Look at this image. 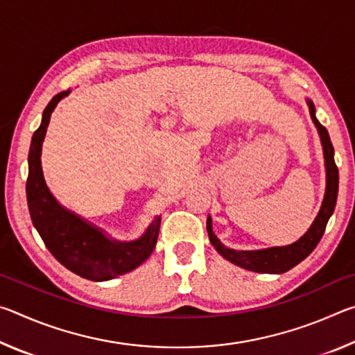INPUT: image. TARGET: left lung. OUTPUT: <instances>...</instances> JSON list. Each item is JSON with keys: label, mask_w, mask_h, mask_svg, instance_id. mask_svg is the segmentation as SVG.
<instances>
[{"label": "left lung", "mask_w": 355, "mask_h": 355, "mask_svg": "<svg viewBox=\"0 0 355 355\" xmlns=\"http://www.w3.org/2000/svg\"><path fill=\"white\" fill-rule=\"evenodd\" d=\"M309 107H310V116L313 123L316 125L318 133L321 136L322 142V150H324V159H326V173H327V186H326V194H324L322 207L318 213L316 219L309 232L296 241L294 244L285 245V248H271L264 250H233L228 249L225 245H222L218 236L213 233L211 227V218L208 216L207 219V230L209 241L216 248L219 254L236 266H241L244 269H249V271L254 272H269V274H282L290 271L291 268L296 266L304 258H307L316 244L320 243V239L324 235V230H326L327 220L330 216H332L336 203V196H338V167L335 164L334 159V146L330 142V137L327 130L322 127V125L318 122L315 116V105L309 100Z\"/></svg>", "instance_id": "left-lung-1"}]
</instances>
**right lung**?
<instances>
[{
	"instance_id": "obj_1",
	"label": "right lung",
	"mask_w": 355,
	"mask_h": 355,
	"mask_svg": "<svg viewBox=\"0 0 355 355\" xmlns=\"http://www.w3.org/2000/svg\"><path fill=\"white\" fill-rule=\"evenodd\" d=\"M69 92L62 91L51 98L42 116L40 127L33 135L28 155V208L42 241L59 263L80 277L95 282L110 280L133 271L150 257L158 239L161 216H156L139 239L117 243L106 238L98 228L62 208L51 196L42 173V142L51 112Z\"/></svg>"
}]
</instances>
